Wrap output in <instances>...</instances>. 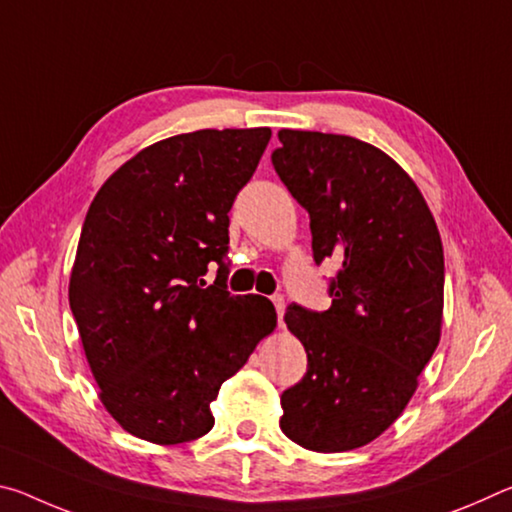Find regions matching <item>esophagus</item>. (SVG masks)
I'll use <instances>...</instances> for the list:
<instances>
[{
	"instance_id": "esophagus-1",
	"label": "esophagus",
	"mask_w": 512,
	"mask_h": 512,
	"mask_svg": "<svg viewBox=\"0 0 512 512\" xmlns=\"http://www.w3.org/2000/svg\"><path fill=\"white\" fill-rule=\"evenodd\" d=\"M273 305H275V311H277V323H280V327L284 325V309H287V302H284L282 296H273Z\"/></svg>"
}]
</instances>
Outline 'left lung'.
Masks as SVG:
<instances>
[{
	"label": "left lung",
	"instance_id": "obj_1",
	"mask_svg": "<svg viewBox=\"0 0 512 512\" xmlns=\"http://www.w3.org/2000/svg\"><path fill=\"white\" fill-rule=\"evenodd\" d=\"M273 167L309 212L316 264L336 259L332 307L284 320L307 375L282 393L280 429L311 452H350L400 418L443 329L445 257L418 185L357 137L282 128Z\"/></svg>",
	"mask_w": 512,
	"mask_h": 512
}]
</instances>
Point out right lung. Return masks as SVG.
Segmentation results:
<instances>
[{
    "instance_id": "add662e5",
    "label": "right lung",
    "mask_w": 512,
    "mask_h": 512,
    "mask_svg": "<svg viewBox=\"0 0 512 512\" xmlns=\"http://www.w3.org/2000/svg\"><path fill=\"white\" fill-rule=\"evenodd\" d=\"M268 140L271 128L167 137L121 164L85 216L69 307L101 404L149 443L205 436L221 384L277 325L268 298L225 291L223 264L228 212Z\"/></svg>"
}]
</instances>
